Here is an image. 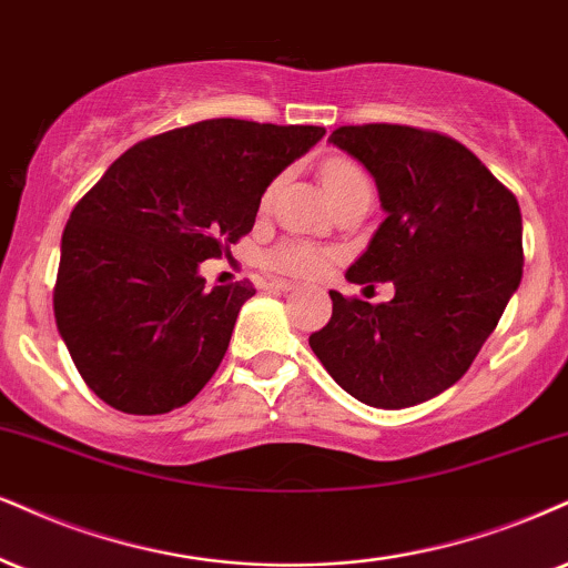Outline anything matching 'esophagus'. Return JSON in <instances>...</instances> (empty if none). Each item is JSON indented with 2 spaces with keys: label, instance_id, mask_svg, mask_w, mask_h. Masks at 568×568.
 Instances as JSON below:
<instances>
[{
  "label": "esophagus",
  "instance_id": "obj_1",
  "mask_svg": "<svg viewBox=\"0 0 568 568\" xmlns=\"http://www.w3.org/2000/svg\"><path fill=\"white\" fill-rule=\"evenodd\" d=\"M263 286H265V290L290 292V290H295V282H286V278H268V282H265Z\"/></svg>",
  "mask_w": 568,
  "mask_h": 568
}]
</instances>
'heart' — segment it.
I'll return each mask as SVG.
<instances>
[{"instance_id":"1","label":"heart","mask_w":568,"mask_h":568,"mask_svg":"<svg viewBox=\"0 0 568 568\" xmlns=\"http://www.w3.org/2000/svg\"><path fill=\"white\" fill-rule=\"evenodd\" d=\"M361 179V168L349 163V160H328V163L321 168V181H324L326 192L332 194V197ZM265 200H268V194H265ZM334 261H337V252L334 250L300 240H282L263 252V263L268 265L271 271L297 278L321 276Z\"/></svg>"}]
</instances>
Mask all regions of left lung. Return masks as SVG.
Returning a JSON list of instances; mask_svg holds the SVG:
<instances>
[{
  "mask_svg": "<svg viewBox=\"0 0 568 568\" xmlns=\"http://www.w3.org/2000/svg\"><path fill=\"white\" fill-rule=\"evenodd\" d=\"M328 142L366 165L387 213L347 282H392L395 297L371 305L328 292L332 318L311 347L355 400L410 408L466 374L519 290V202L437 131L339 125Z\"/></svg>",
  "mask_w": 568,
  "mask_h": 568,
  "instance_id": "1",
  "label": "left lung"
}]
</instances>
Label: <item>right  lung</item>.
<instances>
[{"label": "right lung", "instance_id": "1", "mask_svg": "<svg viewBox=\"0 0 568 568\" xmlns=\"http://www.w3.org/2000/svg\"><path fill=\"white\" fill-rule=\"evenodd\" d=\"M324 125L213 118L125 150L62 231L54 321L81 379L134 416L181 408L229 349L250 282L197 268L255 226L263 192Z\"/></svg>", "mask_w": 568, "mask_h": 568}]
</instances>
